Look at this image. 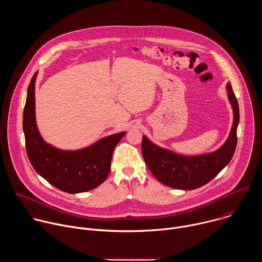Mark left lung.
<instances>
[{
	"mask_svg": "<svg viewBox=\"0 0 262 262\" xmlns=\"http://www.w3.org/2000/svg\"><path fill=\"white\" fill-rule=\"evenodd\" d=\"M227 91L234 118L230 135L219 150L198 157H183L155 145L143 136L142 155L144 161L160 182L173 189L194 190L209 182L231 161L237 143L236 129L239 110L230 83L227 84Z\"/></svg>",
	"mask_w": 262,
	"mask_h": 262,
	"instance_id": "8db88e82",
	"label": "left lung"
}]
</instances>
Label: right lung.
Listing matches in <instances>:
<instances>
[{
    "mask_svg": "<svg viewBox=\"0 0 262 262\" xmlns=\"http://www.w3.org/2000/svg\"><path fill=\"white\" fill-rule=\"evenodd\" d=\"M28 87L23 127L26 150L35 171L55 188L76 194L95 189L107 177L114 149L125 133L104 138L92 146L77 151H64L47 144L35 122V80Z\"/></svg>",
    "mask_w": 262,
    "mask_h": 262,
    "instance_id": "1",
    "label": "right lung"
}]
</instances>
